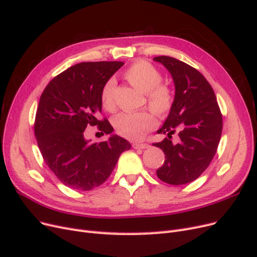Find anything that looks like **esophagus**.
<instances>
[{
    "mask_svg": "<svg viewBox=\"0 0 257 257\" xmlns=\"http://www.w3.org/2000/svg\"><path fill=\"white\" fill-rule=\"evenodd\" d=\"M149 147L148 144H143V143H134L133 144V148L134 149H147V148Z\"/></svg>",
    "mask_w": 257,
    "mask_h": 257,
    "instance_id": "esophagus-1",
    "label": "esophagus"
}]
</instances>
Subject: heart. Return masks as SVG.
<instances>
[{
  "mask_svg": "<svg viewBox=\"0 0 257 257\" xmlns=\"http://www.w3.org/2000/svg\"><path fill=\"white\" fill-rule=\"evenodd\" d=\"M126 79L144 93H147L148 104L160 116L166 115L174 104V94L166 85H163L161 73L152 64L141 61L132 65L125 72ZM115 79H108L100 92V100L107 110L114 108ZM116 133L131 141L142 139L148 132L157 126V118L150 111L123 112L112 121Z\"/></svg>",
  "mask_w": 257,
  "mask_h": 257,
  "instance_id": "1",
  "label": "heart"
}]
</instances>
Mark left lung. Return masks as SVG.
I'll list each match as a JSON object with an SVG mask.
<instances>
[{
  "mask_svg": "<svg viewBox=\"0 0 257 257\" xmlns=\"http://www.w3.org/2000/svg\"><path fill=\"white\" fill-rule=\"evenodd\" d=\"M153 61L165 66L175 84L173 107L158 131L167 137L153 144L165 154L157 175L168 184H186L211 163L222 135V114L212 87L197 69L172 57H155ZM176 128L178 144L170 141Z\"/></svg>",
  "mask_w": 257,
  "mask_h": 257,
  "instance_id": "1",
  "label": "left lung"
}]
</instances>
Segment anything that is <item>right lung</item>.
I'll return each mask as SVG.
<instances>
[{
    "instance_id": "1",
    "label": "right lung",
    "mask_w": 257,
    "mask_h": 257,
    "mask_svg": "<svg viewBox=\"0 0 257 257\" xmlns=\"http://www.w3.org/2000/svg\"><path fill=\"white\" fill-rule=\"evenodd\" d=\"M123 65L116 61L82 62L54 77L42 93L34 124L37 145L46 164L68 188L90 191L104 183L121 153L131 149L126 139L111 134L109 122L98 119L100 92ZM88 125H97L111 137L91 143L84 137Z\"/></svg>"
}]
</instances>
